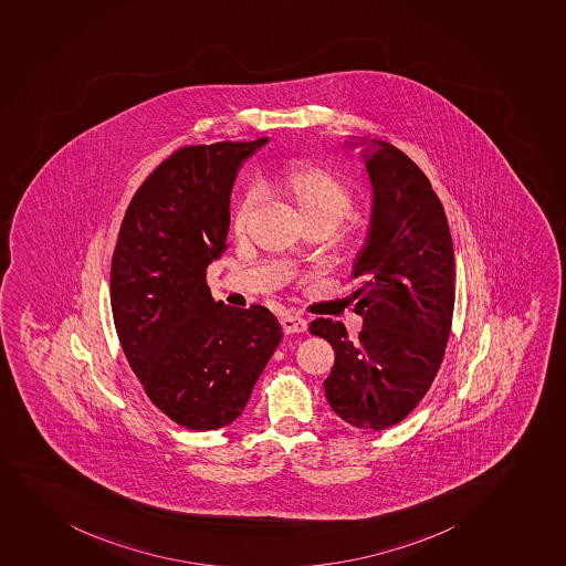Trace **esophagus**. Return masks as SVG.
Masks as SVG:
<instances>
[{
	"label": "esophagus",
	"mask_w": 566,
	"mask_h": 566,
	"mask_svg": "<svg viewBox=\"0 0 566 566\" xmlns=\"http://www.w3.org/2000/svg\"><path fill=\"white\" fill-rule=\"evenodd\" d=\"M281 326L285 334H302L307 329V321L297 315H285L281 318Z\"/></svg>",
	"instance_id": "34e87169"
}]
</instances>
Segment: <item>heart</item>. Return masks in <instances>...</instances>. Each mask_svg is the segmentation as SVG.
Returning a JSON list of instances; mask_svg holds the SVG:
<instances>
[{
  "mask_svg": "<svg viewBox=\"0 0 566 566\" xmlns=\"http://www.w3.org/2000/svg\"><path fill=\"white\" fill-rule=\"evenodd\" d=\"M262 193L281 197L291 202L307 226H324L332 231L352 209L350 186L329 167L297 161L286 167L274 179L264 180ZM255 207V196L242 197L231 216V234L242 239Z\"/></svg>",
  "mask_w": 566,
  "mask_h": 566,
  "instance_id": "obj_1",
  "label": "heart"
}]
</instances>
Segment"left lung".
Here are the masks:
<instances>
[{"instance_id": "1", "label": "left lung", "mask_w": 566, "mask_h": 566, "mask_svg": "<svg viewBox=\"0 0 566 566\" xmlns=\"http://www.w3.org/2000/svg\"><path fill=\"white\" fill-rule=\"evenodd\" d=\"M364 145L373 214L352 277L364 318L359 337L332 318L310 332L332 343L335 364L324 380L332 410L352 427L384 430L402 421L440 370L454 307V253L440 199L427 175L386 142Z\"/></svg>"}]
</instances>
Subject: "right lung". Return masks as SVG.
Instances as JSON below:
<instances>
[{
  "label": "right lung",
  "instance_id": "obj_1",
  "mask_svg": "<svg viewBox=\"0 0 566 566\" xmlns=\"http://www.w3.org/2000/svg\"><path fill=\"white\" fill-rule=\"evenodd\" d=\"M255 142L185 147L139 186L112 261V311L120 346L145 394L190 430L242 416L280 345V322L262 305L214 302L207 269L227 250L229 197Z\"/></svg>",
  "mask_w": 566,
  "mask_h": 566
}]
</instances>
